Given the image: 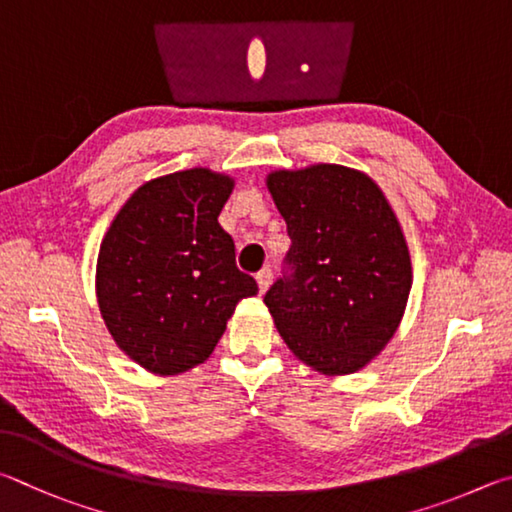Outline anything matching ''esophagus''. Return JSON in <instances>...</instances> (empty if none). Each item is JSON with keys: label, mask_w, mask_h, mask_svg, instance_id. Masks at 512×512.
Segmentation results:
<instances>
[{"label": "esophagus", "mask_w": 512, "mask_h": 512, "mask_svg": "<svg viewBox=\"0 0 512 512\" xmlns=\"http://www.w3.org/2000/svg\"><path fill=\"white\" fill-rule=\"evenodd\" d=\"M256 281H258V290H261V294L267 292V288H270V283H272V270H270V267H263V270L256 274Z\"/></svg>", "instance_id": "esophagus-1"}]
</instances>
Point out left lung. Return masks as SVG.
I'll list each match as a JSON object with an SVG mask.
<instances>
[{
  "instance_id": "8db88e82",
  "label": "left lung",
  "mask_w": 512,
  "mask_h": 512,
  "mask_svg": "<svg viewBox=\"0 0 512 512\" xmlns=\"http://www.w3.org/2000/svg\"><path fill=\"white\" fill-rule=\"evenodd\" d=\"M267 188L292 240L265 294L290 351L324 375L360 371L405 315L411 258L387 197L360 170H274Z\"/></svg>"
}]
</instances>
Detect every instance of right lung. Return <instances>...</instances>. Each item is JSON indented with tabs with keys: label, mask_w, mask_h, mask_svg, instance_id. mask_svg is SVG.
<instances>
[{
	"label": "right lung",
	"mask_w": 512,
	"mask_h": 512,
	"mask_svg": "<svg viewBox=\"0 0 512 512\" xmlns=\"http://www.w3.org/2000/svg\"><path fill=\"white\" fill-rule=\"evenodd\" d=\"M229 175L191 168L150 179L116 213L96 263V299L116 346L143 369L177 375L213 353L256 281L236 267L218 215Z\"/></svg>",
	"instance_id": "add662e5"
}]
</instances>
